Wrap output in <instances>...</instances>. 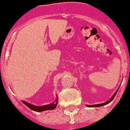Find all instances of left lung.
Segmentation results:
<instances>
[{"label": "left lung", "mask_w": 130, "mask_h": 130, "mask_svg": "<svg viewBox=\"0 0 130 130\" xmlns=\"http://www.w3.org/2000/svg\"><path fill=\"white\" fill-rule=\"evenodd\" d=\"M118 89H117V91H116V92L114 93V94L113 95V96L111 97V98H110V100H109V101H107V102H105V103H100V104H95V105H87V107H101V106H103V105H107V104H108L109 103H110L111 101H112L113 100V98H115V96H116V95L117 92H118Z\"/></svg>", "instance_id": "1"}]
</instances>
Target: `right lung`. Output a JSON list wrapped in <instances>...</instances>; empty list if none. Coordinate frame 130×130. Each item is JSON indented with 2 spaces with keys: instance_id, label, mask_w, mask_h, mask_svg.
Instances as JSON below:
<instances>
[{
  "instance_id": "add662e5",
  "label": "right lung",
  "mask_w": 130,
  "mask_h": 130,
  "mask_svg": "<svg viewBox=\"0 0 130 130\" xmlns=\"http://www.w3.org/2000/svg\"><path fill=\"white\" fill-rule=\"evenodd\" d=\"M57 102L58 99L57 97L56 98V100H55L54 102H53L51 104H48V105H43V106H35V105H32V104H30L29 103H27V102H25V101H22L25 105H26L28 107H29L30 109L35 111H43L46 110H52V109H54L56 107H57Z\"/></svg>"
}]
</instances>
